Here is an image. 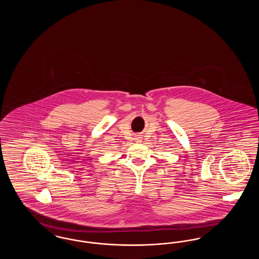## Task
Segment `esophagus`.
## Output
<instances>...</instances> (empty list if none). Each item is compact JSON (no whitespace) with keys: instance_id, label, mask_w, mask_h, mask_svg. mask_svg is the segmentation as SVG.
Segmentation results:
<instances>
[{"instance_id":"esophagus-1","label":"esophagus","mask_w":259,"mask_h":259,"mask_svg":"<svg viewBox=\"0 0 259 259\" xmlns=\"http://www.w3.org/2000/svg\"><path fill=\"white\" fill-rule=\"evenodd\" d=\"M140 138H141V137H138V136H137V137H136V139H137V141H140Z\"/></svg>"}]
</instances>
